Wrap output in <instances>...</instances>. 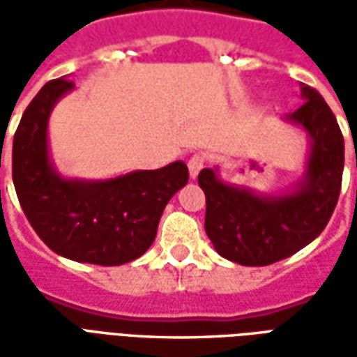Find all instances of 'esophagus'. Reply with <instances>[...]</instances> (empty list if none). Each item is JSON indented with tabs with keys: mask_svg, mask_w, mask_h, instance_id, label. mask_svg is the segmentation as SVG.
Returning <instances> with one entry per match:
<instances>
[{
	"mask_svg": "<svg viewBox=\"0 0 357 357\" xmlns=\"http://www.w3.org/2000/svg\"><path fill=\"white\" fill-rule=\"evenodd\" d=\"M204 164H206V158H204L202 155H199V153L189 158L187 166H189V174H191V178H197V176H199V172L204 168Z\"/></svg>",
	"mask_w": 357,
	"mask_h": 357,
	"instance_id": "obj_1",
	"label": "esophagus"
}]
</instances>
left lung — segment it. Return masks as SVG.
<instances>
[{
    "label": "left lung",
    "instance_id": "1",
    "mask_svg": "<svg viewBox=\"0 0 357 357\" xmlns=\"http://www.w3.org/2000/svg\"><path fill=\"white\" fill-rule=\"evenodd\" d=\"M304 105L289 114L312 137L307 170L298 189L284 197H258L225 185L214 170L199 174L206 197L204 229L218 255L241 266H269L310 245L325 229L337 206L344 137L319 91L302 84Z\"/></svg>",
    "mask_w": 357,
    "mask_h": 357
}]
</instances>
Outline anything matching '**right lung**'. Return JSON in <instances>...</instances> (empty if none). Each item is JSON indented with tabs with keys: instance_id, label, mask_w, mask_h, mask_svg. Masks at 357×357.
<instances>
[{
	"instance_id": "right-lung-1",
	"label": "right lung",
	"mask_w": 357,
	"mask_h": 357,
	"mask_svg": "<svg viewBox=\"0 0 357 357\" xmlns=\"http://www.w3.org/2000/svg\"><path fill=\"white\" fill-rule=\"evenodd\" d=\"M66 78L47 82L20 118L13 137V183L24 216L57 255L84 264L122 266L153 245L164 206L185 185L181 160L107 181L63 179L47 156V120Z\"/></svg>"
}]
</instances>
